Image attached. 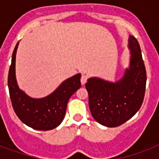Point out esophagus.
Returning <instances> with one entry per match:
<instances>
[{"instance_id":"esophagus-1","label":"esophagus","mask_w":159,"mask_h":159,"mask_svg":"<svg viewBox=\"0 0 159 159\" xmlns=\"http://www.w3.org/2000/svg\"><path fill=\"white\" fill-rule=\"evenodd\" d=\"M87 76H86V75H82V77H81V83H82V85H84L86 82H87Z\"/></svg>"}]
</instances>
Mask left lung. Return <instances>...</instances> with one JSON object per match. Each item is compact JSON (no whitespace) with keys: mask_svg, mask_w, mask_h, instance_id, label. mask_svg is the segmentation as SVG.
<instances>
[{"mask_svg":"<svg viewBox=\"0 0 159 159\" xmlns=\"http://www.w3.org/2000/svg\"><path fill=\"white\" fill-rule=\"evenodd\" d=\"M129 64L120 79L110 82L90 77L86 83L89 107L95 120L106 127H117L132 118L143 103L146 70L138 40L129 37Z\"/></svg>","mask_w":159,"mask_h":159,"instance_id":"obj_1","label":"left lung"}]
</instances>
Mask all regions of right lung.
Instances as JSON below:
<instances>
[{
  "mask_svg": "<svg viewBox=\"0 0 159 159\" xmlns=\"http://www.w3.org/2000/svg\"><path fill=\"white\" fill-rule=\"evenodd\" d=\"M16 43L9 70L8 87L11 103L16 116L24 124L37 130H50L62 123L68 100L81 87V73L67 78L51 94L33 98L20 89L16 77Z\"/></svg>",
  "mask_w": 159,
  "mask_h": 159,
  "instance_id": "obj_1",
  "label": "right lung"
}]
</instances>
